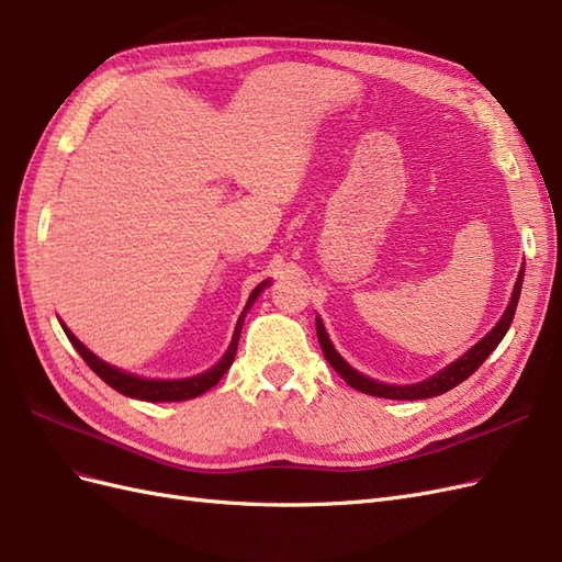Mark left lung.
Instances as JSON below:
<instances>
[{
  "mask_svg": "<svg viewBox=\"0 0 562 562\" xmlns=\"http://www.w3.org/2000/svg\"><path fill=\"white\" fill-rule=\"evenodd\" d=\"M520 285H522V269L518 274V281H516V288H514V295H512V302H508V307L504 312V316L499 318V323L495 328H492L479 345H475L473 349H469L462 359H457L452 366H448L446 370H440L438 375L424 380L419 384H407V386H389V384H382V382H375L370 380L366 375H361V372H356L351 366H347L342 361V356H339L330 339L326 335V328H323L321 318H316V337H318V345L323 349V356H326V361L342 375V380L353 386L356 391H363V394L368 396H380V398H394V401H419V398H431V396H440L446 394V391H450L452 386L462 384L467 378H471L475 370H479L483 366V361L487 359V356L497 349V345L502 342V337L506 335L508 326H512L514 321V314H516V307H518V297H520Z\"/></svg>",
  "mask_w": 562,
  "mask_h": 562,
  "instance_id": "left-lung-1",
  "label": "left lung"
}]
</instances>
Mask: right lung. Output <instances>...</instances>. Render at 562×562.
Listing matches in <instances>:
<instances>
[{
    "instance_id": "1",
    "label": "right lung",
    "mask_w": 562,
    "mask_h": 562,
    "mask_svg": "<svg viewBox=\"0 0 562 562\" xmlns=\"http://www.w3.org/2000/svg\"><path fill=\"white\" fill-rule=\"evenodd\" d=\"M267 285L260 283L255 291L250 293L248 297V304L244 314L239 316V321H236V330H234V337H232V345L227 349V353L220 359V363L206 372H201V375L196 378H187V380H143V378H135V375H128V372H122L116 370L108 363H103L98 359L95 353H91L87 347H83L79 339L65 328V323H60L67 339H70L72 347L79 351V356L83 361H87V366L95 372V375L103 380L105 384H110L114 391H119V394L124 396H131V398H138V401H151V403H161V401H187V398H196L201 396L203 391H209L211 386H215L220 382V378L225 375V372L229 370V366L234 363V356H236V347H239V335H241V326H244V316L248 312L250 304L255 302V297H258L262 293V288Z\"/></svg>"
}]
</instances>
